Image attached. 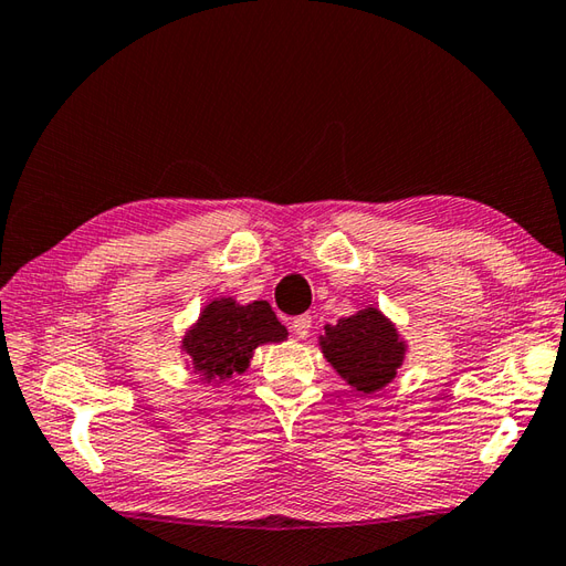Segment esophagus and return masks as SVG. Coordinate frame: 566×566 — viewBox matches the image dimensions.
Returning <instances> with one entry per match:
<instances>
[{"mask_svg": "<svg viewBox=\"0 0 566 566\" xmlns=\"http://www.w3.org/2000/svg\"><path fill=\"white\" fill-rule=\"evenodd\" d=\"M292 331H294V335L296 338H308V333H311V316L308 314H304V316H296L294 321H292Z\"/></svg>", "mask_w": 566, "mask_h": 566, "instance_id": "obj_1", "label": "esophagus"}]
</instances>
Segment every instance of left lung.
<instances>
[{"mask_svg":"<svg viewBox=\"0 0 566 566\" xmlns=\"http://www.w3.org/2000/svg\"><path fill=\"white\" fill-rule=\"evenodd\" d=\"M323 331L318 338L323 357L359 394H377L391 384L408 353L396 323L375 304L340 318L335 326L326 323Z\"/></svg>","mask_w":566,"mask_h":566,"instance_id":"1","label":"left lung"}]
</instances>
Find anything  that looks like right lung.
Listing matches in <instances>:
<instances>
[{"label":"right lung","instance_id":"right-lung-1","mask_svg":"<svg viewBox=\"0 0 566 566\" xmlns=\"http://www.w3.org/2000/svg\"><path fill=\"white\" fill-rule=\"evenodd\" d=\"M286 328L268 302L240 304L233 296H216L199 311V318L182 335L187 367L207 387H221L243 375L260 345L286 340Z\"/></svg>","mask_w":566,"mask_h":566}]
</instances>
